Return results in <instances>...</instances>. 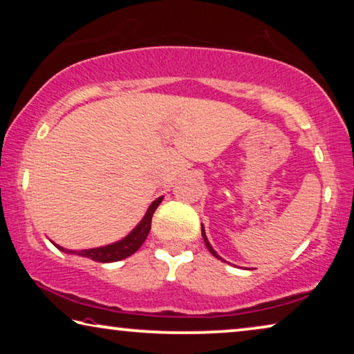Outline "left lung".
<instances>
[{
  "instance_id": "1",
  "label": "left lung",
  "mask_w": 354,
  "mask_h": 354,
  "mask_svg": "<svg viewBox=\"0 0 354 354\" xmlns=\"http://www.w3.org/2000/svg\"><path fill=\"white\" fill-rule=\"evenodd\" d=\"M201 235H203V240H205V243H206V246H207V250H209V253H211L212 256H216V258H217V259H221V256L216 253V251H214V248H212V246H211V243H209V241H207V236H206V234H205V227H201ZM221 261H222V259H221Z\"/></svg>"
}]
</instances>
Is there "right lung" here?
Listing matches in <instances>:
<instances>
[{"label":"right lung","mask_w":354,"mask_h":354,"mask_svg":"<svg viewBox=\"0 0 354 354\" xmlns=\"http://www.w3.org/2000/svg\"><path fill=\"white\" fill-rule=\"evenodd\" d=\"M161 201H162V196L158 198V200H154L151 205H149L147 214H145L142 221H140V224L135 227V229L130 232V234L125 236V239L115 241V243L100 246V248H90V250H80V251L64 250L62 246L56 245V243L55 245L59 250L66 251V253L84 256V258L96 261V263H114V261H120L124 258H129V256H132L135 251H137L140 246L143 245V241L147 240L149 230H151L153 214H154V211H156V207L159 206V203H161Z\"/></svg>","instance_id":"1"}]
</instances>
